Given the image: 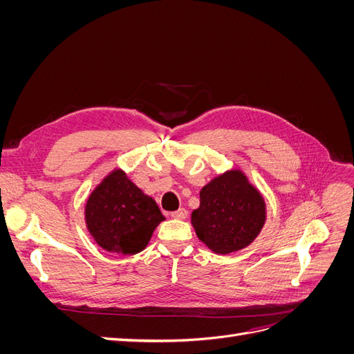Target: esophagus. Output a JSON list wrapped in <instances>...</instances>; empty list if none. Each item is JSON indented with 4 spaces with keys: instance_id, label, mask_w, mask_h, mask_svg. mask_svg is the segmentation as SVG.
<instances>
[{
    "instance_id": "1",
    "label": "esophagus",
    "mask_w": 354,
    "mask_h": 354,
    "mask_svg": "<svg viewBox=\"0 0 354 354\" xmlns=\"http://www.w3.org/2000/svg\"><path fill=\"white\" fill-rule=\"evenodd\" d=\"M171 217L177 218V220H185L187 217V211L185 208H178L177 211L171 212Z\"/></svg>"
}]
</instances>
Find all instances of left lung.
<instances>
[{
    "instance_id": "left-lung-1",
    "label": "left lung",
    "mask_w": 354,
    "mask_h": 354,
    "mask_svg": "<svg viewBox=\"0 0 354 354\" xmlns=\"http://www.w3.org/2000/svg\"><path fill=\"white\" fill-rule=\"evenodd\" d=\"M199 208L192 212L198 238L217 254H230L250 245L266 221L260 192L238 169L214 178L201 190Z\"/></svg>"
}]
</instances>
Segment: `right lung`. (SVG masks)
I'll use <instances>...</instances> for the list:
<instances>
[{
	"mask_svg": "<svg viewBox=\"0 0 354 354\" xmlns=\"http://www.w3.org/2000/svg\"><path fill=\"white\" fill-rule=\"evenodd\" d=\"M164 220L156 202L116 169L95 187L85 205V221L103 250L131 255L145 250Z\"/></svg>",
	"mask_w": 354,
	"mask_h": 354,
	"instance_id": "add662e5",
	"label": "right lung"
}]
</instances>
